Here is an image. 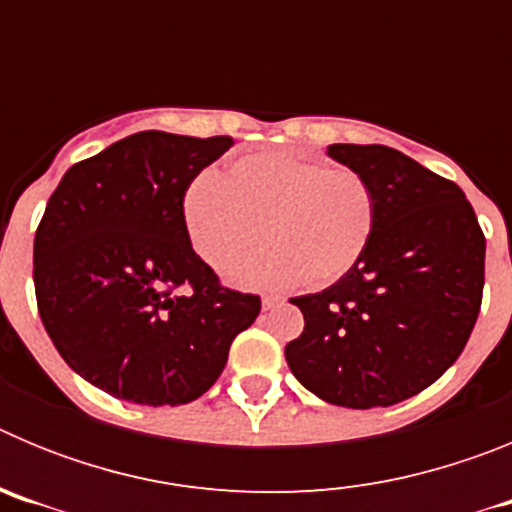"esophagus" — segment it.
<instances>
[{"mask_svg":"<svg viewBox=\"0 0 512 512\" xmlns=\"http://www.w3.org/2000/svg\"><path fill=\"white\" fill-rule=\"evenodd\" d=\"M279 302H282V297H279V295H264V297H261V307H264V310H271V307H277Z\"/></svg>","mask_w":512,"mask_h":512,"instance_id":"1","label":"esophagus"}]
</instances>
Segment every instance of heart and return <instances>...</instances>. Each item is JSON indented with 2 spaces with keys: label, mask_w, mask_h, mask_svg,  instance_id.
Masks as SVG:
<instances>
[{
  "label": "heart",
  "mask_w": 512,
  "mask_h": 512,
  "mask_svg": "<svg viewBox=\"0 0 512 512\" xmlns=\"http://www.w3.org/2000/svg\"><path fill=\"white\" fill-rule=\"evenodd\" d=\"M189 243L225 269L267 237L264 254L225 274L243 287H328L364 259L379 220L377 192L354 169L289 151L243 153L223 176L200 174L184 192Z\"/></svg>",
  "instance_id": "1"
}]
</instances>
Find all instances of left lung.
<instances>
[{
    "label": "left lung",
    "instance_id": "left-lung-1",
    "mask_svg": "<svg viewBox=\"0 0 512 512\" xmlns=\"http://www.w3.org/2000/svg\"><path fill=\"white\" fill-rule=\"evenodd\" d=\"M328 156L377 192L364 259L323 292L284 348L302 387L341 408H390L436 382L467 346L485 287V235L464 192L387 146L333 143Z\"/></svg>",
    "mask_w": 512,
    "mask_h": 512
}]
</instances>
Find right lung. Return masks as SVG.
I'll list each match as a JSON object with an SVG mask.
<instances>
[{
  "label": "right lung",
  "instance_id": "add662e5",
  "mask_svg": "<svg viewBox=\"0 0 512 512\" xmlns=\"http://www.w3.org/2000/svg\"><path fill=\"white\" fill-rule=\"evenodd\" d=\"M230 146V135L143 130L71 166L45 205L33 246L40 320L63 361L107 395L151 408L197 400L259 315V297L220 287L184 228V192Z\"/></svg>",
  "mask_w": 512,
  "mask_h": 512
}]
</instances>
